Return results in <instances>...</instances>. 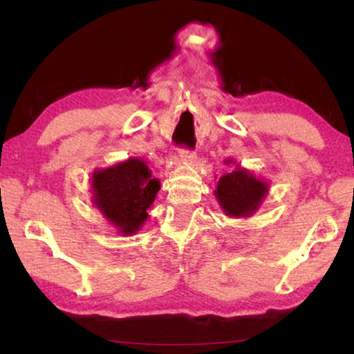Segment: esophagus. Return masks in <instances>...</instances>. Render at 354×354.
Wrapping results in <instances>:
<instances>
[{
	"mask_svg": "<svg viewBox=\"0 0 354 354\" xmlns=\"http://www.w3.org/2000/svg\"><path fill=\"white\" fill-rule=\"evenodd\" d=\"M179 159H181L183 162L192 164L195 160V153L189 151V149H181V151H179Z\"/></svg>",
	"mask_w": 354,
	"mask_h": 354,
	"instance_id": "esophagus-1",
	"label": "esophagus"
}]
</instances>
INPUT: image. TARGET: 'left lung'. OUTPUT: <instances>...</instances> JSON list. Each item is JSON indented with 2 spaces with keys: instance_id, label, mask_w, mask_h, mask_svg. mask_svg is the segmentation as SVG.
Returning <instances> with one entry per match:
<instances>
[{
  "instance_id": "obj_1",
  "label": "left lung",
  "mask_w": 354,
  "mask_h": 354,
  "mask_svg": "<svg viewBox=\"0 0 354 354\" xmlns=\"http://www.w3.org/2000/svg\"><path fill=\"white\" fill-rule=\"evenodd\" d=\"M226 164L236 165V169L218 179L217 189L214 190L218 206L227 217H251L266 200L268 183L236 164V160L227 159Z\"/></svg>"
}]
</instances>
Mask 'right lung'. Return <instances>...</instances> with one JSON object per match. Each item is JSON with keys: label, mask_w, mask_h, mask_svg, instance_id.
<instances>
[{"label": "right lung", "mask_w": 354, "mask_h": 354, "mask_svg": "<svg viewBox=\"0 0 354 354\" xmlns=\"http://www.w3.org/2000/svg\"><path fill=\"white\" fill-rule=\"evenodd\" d=\"M92 205L117 227L120 236H133L148 220L160 181L140 158H129L92 173Z\"/></svg>", "instance_id": "1"}]
</instances>
